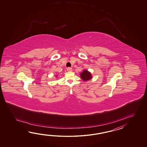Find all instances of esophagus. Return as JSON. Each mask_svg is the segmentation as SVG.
<instances>
[{"label": "esophagus", "mask_w": 147, "mask_h": 147, "mask_svg": "<svg viewBox=\"0 0 147 147\" xmlns=\"http://www.w3.org/2000/svg\"><path fill=\"white\" fill-rule=\"evenodd\" d=\"M67 70L68 71H69V72H71V71H72V69L71 68H70V67H68V68H67Z\"/></svg>", "instance_id": "34e87169"}]
</instances>
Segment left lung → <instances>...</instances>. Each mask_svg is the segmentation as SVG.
Returning <instances> with one entry per match:
<instances>
[{
	"label": "left lung",
	"mask_w": 147,
	"mask_h": 147,
	"mask_svg": "<svg viewBox=\"0 0 147 147\" xmlns=\"http://www.w3.org/2000/svg\"><path fill=\"white\" fill-rule=\"evenodd\" d=\"M80 77L84 81H88L92 78V76L89 71H88L87 70H84L80 74Z\"/></svg>",
	"instance_id": "1"
}]
</instances>
